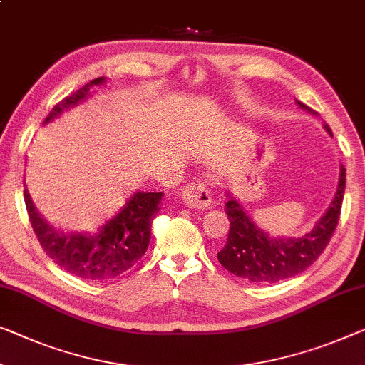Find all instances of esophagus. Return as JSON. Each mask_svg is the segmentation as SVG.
<instances>
[{"mask_svg":"<svg viewBox=\"0 0 365 365\" xmlns=\"http://www.w3.org/2000/svg\"><path fill=\"white\" fill-rule=\"evenodd\" d=\"M182 198L185 203L188 206H192V208H197V210H205L208 208L210 203H211V192L208 188V185L205 182H190L187 187L183 188V193H182Z\"/></svg>","mask_w":365,"mask_h":365,"instance_id":"obj_1","label":"esophagus"}]
</instances>
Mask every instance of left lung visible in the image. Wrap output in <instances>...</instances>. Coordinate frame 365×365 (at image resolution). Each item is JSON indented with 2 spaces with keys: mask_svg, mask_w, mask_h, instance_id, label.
Segmentation results:
<instances>
[{
  "mask_svg": "<svg viewBox=\"0 0 365 365\" xmlns=\"http://www.w3.org/2000/svg\"><path fill=\"white\" fill-rule=\"evenodd\" d=\"M304 110L307 105L298 101ZM328 133L333 135L328 124H324ZM346 188V168L341 165V177L338 192L331 201L329 208L319 217L314 227L302 237L275 239L267 232L259 230L251 217L244 213L236 200L226 201V215L230 220V235L225 247L217 252V260L231 274L255 284H275L279 280L290 279L302 274L317 260L338 226L341 216L342 198Z\"/></svg>",
  "mask_w": 365,
  "mask_h": 365,
  "instance_id": "1",
  "label": "left lung"
}]
</instances>
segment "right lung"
Instances as JSON below:
<instances>
[{
  "mask_svg": "<svg viewBox=\"0 0 365 365\" xmlns=\"http://www.w3.org/2000/svg\"><path fill=\"white\" fill-rule=\"evenodd\" d=\"M103 77L88 81L75 93L58 101L47 114L43 124L52 121L62 111L78 105L90 93V88L103 83ZM164 193L138 192L130 197L123 208L96 232H62L53 230L37 213L36 206L24 190L26 210L29 215L41 246L58 267L83 280H110L124 274L148 251L150 241V226Z\"/></svg>",
  "mask_w": 365,
  "mask_h": 365,
  "instance_id": "1",
  "label": "right lung"
}]
</instances>
